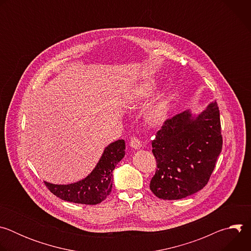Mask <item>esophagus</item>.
Returning a JSON list of instances; mask_svg holds the SVG:
<instances>
[{
	"label": "esophagus",
	"instance_id": "1",
	"mask_svg": "<svg viewBox=\"0 0 251 251\" xmlns=\"http://www.w3.org/2000/svg\"><path fill=\"white\" fill-rule=\"evenodd\" d=\"M130 146H131L133 149L138 150V149H140V148L142 147V143H141V141H140L138 138L132 137L131 140H130Z\"/></svg>",
	"mask_w": 251,
	"mask_h": 251
}]
</instances>
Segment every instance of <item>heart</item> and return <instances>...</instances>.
<instances>
[{
	"instance_id": "b5f03b06",
	"label": "heart",
	"mask_w": 251,
	"mask_h": 251,
	"mask_svg": "<svg viewBox=\"0 0 251 251\" xmlns=\"http://www.w3.org/2000/svg\"><path fill=\"white\" fill-rule=\"evenodd\" d=\"M154 87L149 83L134 86L126 95V100L131 104H142L153 93ZM169 101L165 96L159 97L147 109L146 121L152 126H159L165 122L169 114Z\"/></svg>"
}]
</instances>
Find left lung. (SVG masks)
I'll return each mask as SVG.
<instances>
[{"instance_id": "left-lung-1", "label": "left lung", "mask_w": 251, "mask_h": 251, "mask_svg": "<svg viewBox=\"0 0 251 251\" xmlns=\"http://www.w3.org/2000/svg\"><path fill=\"white\" fill-rule=\"evenodd\" d=\"M157 171L150 182L162 200H181L208 182L222 152L223 137L217 101L200 114L190 110L164 122L152 141Z\"/></svg>"}]
</instances>
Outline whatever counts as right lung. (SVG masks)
Instances as JSON below:
<instances>
[{"mask_svg":"<svg viewBox=\"0 0 251 251\" xmlns=\"http://www.w3.org/2000/svg\"><path fill=\"white\" fill-rule=\"evenodd\" d=\"M125 156V141L117 140L104 149L93 171L83 180L68 185L45 182L48 189L57 198L75 203L97 204L111 193L112 173Z\"/></svg>","mask_w":251,"mask_h":251,"instance_id":"1","label":"right lung"}]
</instances>
